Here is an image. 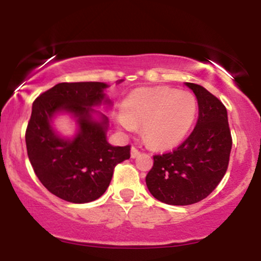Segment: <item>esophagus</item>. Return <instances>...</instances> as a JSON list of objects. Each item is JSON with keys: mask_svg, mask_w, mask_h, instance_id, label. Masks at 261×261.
<instances>
[{"mask_svg": "<svg viewBox=\"0 0 261 261\" xmlns=\"http://www.w3.org/2000/svg\"><path fill=\"white\" fill-rule=\"evenodd\" d=\"M139 155H141V151H139V148L137 147H134L131 148V157L133 158H136V157H139Z\"/></svg>", "mask_w": 261, "mask_h": 261, "instance_id": "1", "label": "esophagus"}]
</instances>
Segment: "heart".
<instances>
[{"mask_svg": "<svg viewBox=\"0 0 261 261\" xmlns=\"http://www.w3.org/2000/svg\"><path fill=\"white\" fill-rule=\"evenodd\" d=\"M119 122L131 130L143 124V136L151 146L170 148L187 136L197 114L195 95L170 87L140 88L131 93L122 104Z\"/></svg>", "mask_w": 261, "mask_h": 261, "instance_id": "b5f03b06", "label": "heart"}]
</instances>
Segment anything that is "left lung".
<instances>
[{
    "instance_id": "obj_1",
    "label": "left lung",
    "mask_w": 261,
    "mask_h": 261,
    "mask_svg": "<svg viewBox=\"0 0 261 261\" xmlns=\"http://www.w3.org/2000/svg\"><path fill=\"white\" fill-rule=\"evenodd\" d=\"M187 86L197 98L195 127L172 152L154 154L153 167L146 175L149 193L168 205H191L207 197L226 174L232 149L222 101L201 86Z\"/></svg>"
}]
</instances>
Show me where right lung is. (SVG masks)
<instances>
[{
	"label": "right lung",
	"mask_w": 261,
	"mask_h": 261,
	"mask_svg": "<svg viewBox=\"0 0 261 261\" xmlns=\"http://www.w3.org/2000/svg\"><path fill=\"white\" fill-rule=\"evenodd\" d=\"M101 82H64L41 93L34 100L25 131L29 161L50 193L65 201H94L106 193L114 168L130 158V145L108 143L107 116L92 120L91 107L106 99ZM65 110L77 118L80 131L73 140L60 139L51 127L53 114Z\"/></svg>",
	"instance_id": "obj_1"
}]
</instances>
